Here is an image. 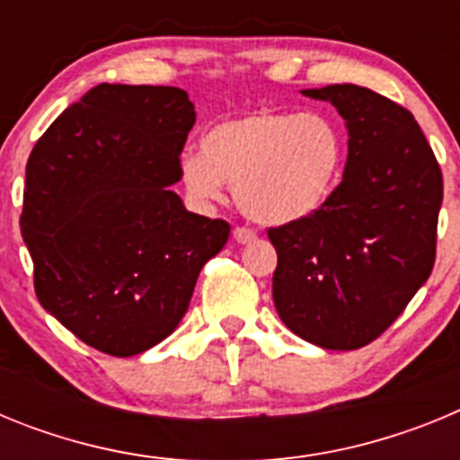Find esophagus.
<instances>
[{
  "label": "esophagus",
  "mask_w": 460,
  "mask_h": 460,
  "mask_svg": "<svg viewBox=\"0 0 460 460\" xmlns=\"http://www.w3.org/2000/svg\"><path fill=\"white\" fill-rule=\"evenodd\" d=\"M233 234H234V239H237L239 243H249V242H253V239H255L253 230H251V227H243V226L234 227Z\"/></svg>",
  "instance_id": "1"
}]
</instances>
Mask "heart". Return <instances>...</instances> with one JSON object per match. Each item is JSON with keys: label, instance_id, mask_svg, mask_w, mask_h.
I'll list each match as a JSON object with an SVG mask.
<instances>
[{"label": "heart", "instance_id": "heart-1", "mask_svg": "<svg viewBox=\"0 0 460 460\" xmlns=\"http://www.w3.org/2000/svg\"><path fill=\"white\" fill-rule=\"evenodd\" d=\"M343 164V131L329 115L255 110L211 126L202 154H186L180 172L198 200H221L230 184L246 217L286 226L327 205Z\"/></svg>", "mask_w": 460, "mask_h": 460}]
</instances>
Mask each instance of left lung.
I'll return each mask as SVG.
<instances>
[{"mask_svg": "<svg viewBox=\"0 0 460 460\" xmlns=\"http://www.w3.org/2000/svg\"><path fill=\"white\" fill-rule=\"evenodd\" d=\"M348 126L343 181L315 214L270 227L276 311L299 339L357 350L394 323L436 262L442 172L403 105L357 84L304 89Z\"/></svg>", "mask_w": 460, "mask_h": 460, "instance_id": "1", "label": "left lung"}]
</instances>
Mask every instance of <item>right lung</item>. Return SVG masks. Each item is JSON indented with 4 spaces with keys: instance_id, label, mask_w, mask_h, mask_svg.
<instances>
[{
    "instance_id": "obj_1",
    "label": "right lung",
    "mask_w": 460,
    "mask_h": 460,
    "mask_svg": "<svg viewBox=\"0 0 460 460\" xmlns=\"http://www.w3.org/2000/svg\"><path fill=\"white\" fill-rule=\"evenodd\" d=\"M195 108L180 87L96 84L27 161L20 233L34 290L83 343L112 357L177 329L230 226L184 207L172 184Z\"/></svg>"
}]
</instances>
